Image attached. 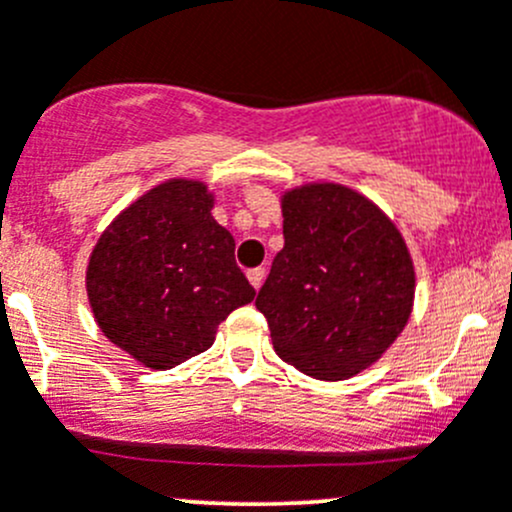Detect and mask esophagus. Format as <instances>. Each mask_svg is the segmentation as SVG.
I'll return each instance as SVG.
<instances>
[{
  "instance_id": "1",
  "label": "esophagus",
  "mask_w": 512,
  "mask_h": 512,
  "mask_svg": "<svg viewBox=\"0 0 512 512\" xmlns=\"http://www.w3.org/2000/svg\"><path fill=\"white\" fill-rule=\"evenodd\" d=\"M247 280H250L252 287L260 289L262 282H265V267H255V270L247 272Z\"/></svg>"
}]
</instances>
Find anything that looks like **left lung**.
Returning a JSON list of instances; mask_svg holds the SVG:
<instances>
[{
    "instance_id": "left-lung-1",
    "label": "left lung",
    "mask_w": 512,
    "mask_h": 512,
    "mask_svg": "<svg viewBox=\"0 0 512 512\" xmlns=\"http://www.w3.org/2000/svg\"><path fill=\"white\" fill-rule=\"evenodd\" d=\"M285 247L257 309L277 356L339 381L394 344L414 304V262L396 225L344 185H304L282 198Z\"/></svg>"
}]
</instances>
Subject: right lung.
Returning <instances> with one entry per match:
<instances>
[{
    "instance_id": "obj_1",
    "label": "right lung",
    "mask_w": 512,
    "mask_h": 512,
    "mask_svg": "<svg viewBox=\"0 0 512 512\" xmlns=\"http://www.w3.org/2000/svg\"><path fill=\"white\" fill-rule=\"evenodd\" d=\"M195 180H170L123 210L91 252L86 289L101 332L151 369L213 347L215 329L255 289L235 240Z\"/></svg>"
}]
</instances>
